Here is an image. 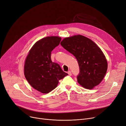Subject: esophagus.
Segmentation results:
<instances>
[{
	"mask_svg": "<svg viewBox=\"0 0 126 126\" xmlns=\"http://www.w3.org/2000/svg\"><path fill=\"white\" fill-rule=\"evenodd\" d=\"M68 74H69L70 76H71V75H72V72H71V71H69L68 72Z\"/></svg>",
	"mask_w": 126,
	"mask_h": 126,
	"instance_id": "obj_1",
	"label": "esophagus"
}]
</instances>
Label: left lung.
Instances as JSON below:
<instances>
[{
	"label": "left lung",
	"mask_w": 126,
	"mask_h": 126,
	"mask_svg": "<svg viewBox=\"0 0 126 126\" xmlns=\"http://www.w3.org/2000/svg\"><path fill=\"white\" fill-rule=\"evenodd\" d=\"M61 45L77 59L80 69L77 76L79 84L90 90L101 83L108 65L105 56L97 44L79 34L64 38Z\"/></svg>",
	"instance_id": "8db88e82"
}]
</instances>
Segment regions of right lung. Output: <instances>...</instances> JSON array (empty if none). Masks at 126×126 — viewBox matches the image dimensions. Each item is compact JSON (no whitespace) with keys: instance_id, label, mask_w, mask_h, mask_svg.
I'll return each instance as SVG.
<instances>
[{"instance_id":"add662e5","label":"right lung","mask_w":126,"mask_h":126,"mask_svg":"<svg viewBox=\"0 0 126 126\" xmlns=\"http://www.w3.org/2000/svg\"><path fill=\"white\" fill-rule=\"evenodd\" d=\"M62 39L56 36H47L36 42L29 50L24 64V75L35 90L47 94L55 88L58 81L67 73L51 59V52L58 46Z\"/></svg>"}]
</instances>
